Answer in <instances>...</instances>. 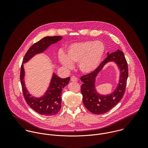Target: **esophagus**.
I'll return each instance as SVG.
<instances>
[{"instance_id":"34e87169","label":"esophagus","mask_w":148,"mask_h":148,"mask_svg":"<svg viewBox=\"0 0 148 148\" xmlns=\"http://www.w3.org/2000/svg\"><path fill=\"white\" fill-rule=\"evenodd\" d=\"M71 81L72 82H74V83H76L77 82V79L75 76H73L71 77Z\"/></svg>"}]
</instances>
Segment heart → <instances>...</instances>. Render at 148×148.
Listing matches in <instances>:
<instances>
[{"label":"heart","instance_id":"b5f03b06","mask_svg":"<svg viewBox=\"0 0 148 148\" xmlns=\"http://www.w3.org/2000/svg\"><path fill=\"white\" fill-rule=\"evenodd\" d=\"M105 52V46L101 41H85L71 45L67 54L61 52L60 62L66 69L73 67V63L79 64L80 71L90 73L100 65Z\"/></svg>","mask_w":148,"mask_h":148}]
</instances>
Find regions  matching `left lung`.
<instances>
[{"label": "left lung", "instance_id": "1", "mask_svg": "<svg viewBox=\"0 0 148 148\" xmlns=\"http://www.w3.org/2000/svg\"><path fill=\"white\" fill-rule=\"evenodd\" d=\"M109 61L115 62L121 70L119 83L116 89L111 94L101 95L95 90V77L105 64ZM127 77L128 66L123 52L118 49L112 53H108L106 59L95 71L81 77V80L83 83L81 86V92L85 108L95 114H104L110 110L121 101L124 95Z\"/></svg>", "mask_w": 148, "mask_h": 148}]
</instances>
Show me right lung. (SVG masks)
Wrapping results in <instances>:
<instances>
[{
	"label": "right lung",
	"mask_w": 148,
	"mask_h": 148,
	"mask_svg": "<svg viewBox=\"0 0 148 148\" xmlns=\"http://www.w3.org/2000/svg\"><path fill=\"white\" fill-rule=\"evenodd\" d=\"M62 38L60 36H47L35 43L26 52L21 65L20 79L24 99L32 109L43 116L56 115L60 112L62 107V90L69 83L70 77L62 79L54 73L45 95L40 98H36L31 96L25 88L24 80L25 72L23 64L27 62L35 55L44 52L50 45L59 42Z\"/></svg>",
	"instance_id": "obj_1"
}]
</instances>
